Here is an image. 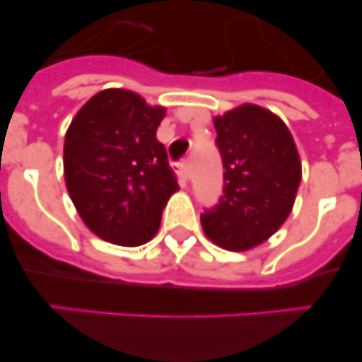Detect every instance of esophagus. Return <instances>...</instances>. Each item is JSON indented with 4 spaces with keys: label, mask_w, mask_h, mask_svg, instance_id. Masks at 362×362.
<instances>
[{
    "label": "esophagus",
    "mask_w": 362,
    "mask_h": 362,
    "mask_svg": "<svg viewBox=\"0 0 362 362\" xmlns=\"http://www.w3.org/2000/svg\"><path fill=\"white\" fill-rule=\"evenodd\" d=\"M175 172H177L179 179L183 181L185 185H187V179H188V165L187 161H179L177 165H175Z\"/></svg>",
    "instance_id": "1"
}]
</instances>
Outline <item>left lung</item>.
I'll list each match as a JSON object with an SVG mask.
<instances>
[{"label":"left lung","mask_w":362,"mask_h":362,"mask_svg":"<svg viewBox=\"0 0 362 362\" xmlns=\"http://www.w3.org/2000/svg\"><path fill=\"white\" fill-rule=\"evenodd\" d=\"M215 129L223 188L201 223L213 243L242 252L270 238L288 218L300 185V158L286 124L261 106L215 117Z\"/></svg>","instance_id":"obj_1"}]
</instances>
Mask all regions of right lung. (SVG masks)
<instances>
[{"label": "right lung", "instance_id": "add662e5", "mask_svg": "<svg viewBox=\"0 0 362 362\" xmlns=\"http://www.w3.org/2000/svg\"><path fill=\"white\" fill-rule=\"evenodd\" d=\"M165 108L108 88L76 113L65 135L67 192L88 229L122 247L149 242L179 188L156 139Z\"/></svg>", "mask_w": 362, "mask_h": 362}]
</instances>
